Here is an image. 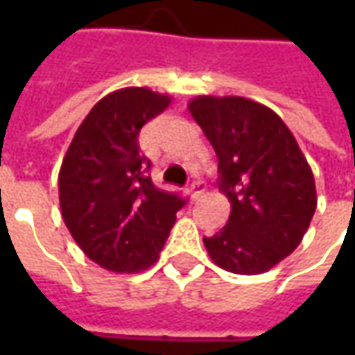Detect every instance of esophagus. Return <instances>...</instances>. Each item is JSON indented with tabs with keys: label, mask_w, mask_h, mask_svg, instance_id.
Wrapping results in <instances>:
<instances>
[{
	"label": "esophagus",
	"mask_w": 355,
	"mask_h": 355,
	"mask_svg": "<svg viewBox=\"0 0 355 355\" xmlns=\"http://www.w3.org/2000/svg\"><path fill=\"white\" fill-rule=\"evenodd\" d=\"M203 191H205V184H203V182H193V184H191V187H189L191 199H199Z\"/></svg>",
	"instance_id": "obj_1"
}]
</instances>
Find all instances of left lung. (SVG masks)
Returning <instances> with one entry per match:
<instances>
[{"mask_svg": "<svg viewBox=\"0 0 355 355\" xmlns=\"http://www.w3.org/2000/svg\"><path fill=\"white\" fill-rule=\"evenodd\" d=\"M219 159V189L231 203L227 225L203 237L217 266L261 275L300 245L316 211V184L293 132L265 104L243 96L189 103Z\"/></svg>", "mask_w": 355, "mask_h": 355, "instance_id": "1", "label": "left lung"}]
</instances>
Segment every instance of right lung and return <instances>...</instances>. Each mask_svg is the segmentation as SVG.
Returning <instances> with one entry per match:
<instances>
[{
  "instance_id": "right-lung-1",
  "label": "right lung",
  "mask_w": 355,
  "mask_h": 355,
  "mask_svg": "<svg viewBox=\"0 0 355 355\" xmlns=\"http://www.w3.org/2000/svg\"><path fill=\"white\" fill-rule=\"evenodd\" d=\"M171 98L144 87L106 94L76 130L59 171L64 225L83 252L106 270L140 272L166 245L185 205L150 178L138 136Z\"/></svg>"
}]
</instances>
